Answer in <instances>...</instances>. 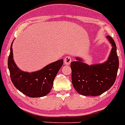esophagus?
I'll return each instance as SVG.
<instances>
[{
  "label": "esophagus",
  "instance_id": "34e87169",
  "mask_svg": "<svg viewBox=\"0 0 125 125\" xmlns=\"http://www.w3.org/2000/svg\"><path fill=\"white\" fill-rule=\"evenodd\" d=\"M71 61H72V58L69 56H67L66 57H65V58H64V62L65 65H69V64H70V62H71Z\"/></svg>",
  "mask_w": 125,
  "mask_h": 125
}]
</instances>
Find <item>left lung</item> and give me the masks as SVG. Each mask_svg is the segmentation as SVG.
<instances>
[{"label": "left lung", "mask_w": 125, "mask_h": 125, "mask_svg": "<svg viewBox=\"0 0 125 125\" xmlns=\"http://www.w3.org/2000/svg\"><path fill=\"white\" fill-rule=\"evenodd\" d=\"M112 49L108 60L101 64L88 65L79 57L70 64L72 84L76 91L83 96H99L108 90L116 79L119 58L114 40L106 36Z\"/></svg>", "instance_id": "left-lung-1"}]
</instances>
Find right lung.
I'll return each mask as SVG.
<instances>
[{
	"instance_id": "obj_1",
	"label": "right lung",
	"mask_w": 125,
	"mask_h": 125,
	"mask_svg": "<svg viewBox=\"0 0 125 125\" xmlns=\"http://www.w3.org/2000/svg\"><path fill=\"white\" fill-rule=\"evenodd\" d=\"M12 43L13 42L10 47L8 65L14 85L28 97H40L48 94L53 87L54 79L62 67V59L51 63L38 71H22L14 61Z\"/></svg>"
}]
</instances>
